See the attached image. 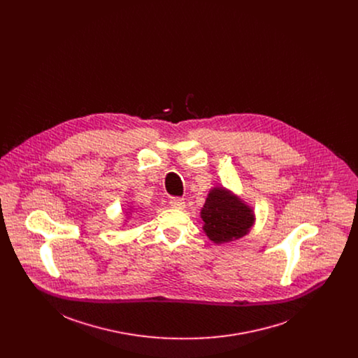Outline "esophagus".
<instances>
[{
    "label": "esophagus",
    "mask_w": 358,
    "mask_h": 358,
    "mask_svg": "<svg viewBox=\"0 0 358 358\" xmlns=\"http://www.w3.org/2000/svg\"><path fill=\"white\" fill-rule=\"evenodd\" d=\"M169 205L172 208H176V209H183L185 208V199H180V197H172L169 200Z\"/></svg>",
    "instance_id": "34e87169"
}]
</instances>
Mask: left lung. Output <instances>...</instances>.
Wrapping results in <instances>:
<instances>
[{"label": "left lung", "mask_w": 358, "mask_h": 358, "mask_svg": "<svg viewBox=\"0 0 358 358\" xmlns=\"http://www.w3.org/2000/svg\"><path fill=\"white\" fill-rule=\"evenodd\" d=\"M201 217L206 236L216 244L241 238L254 224L252 209L223 187L209 192Z\"/></svg>", "instance_id": "obj_1"}]
</instances>
